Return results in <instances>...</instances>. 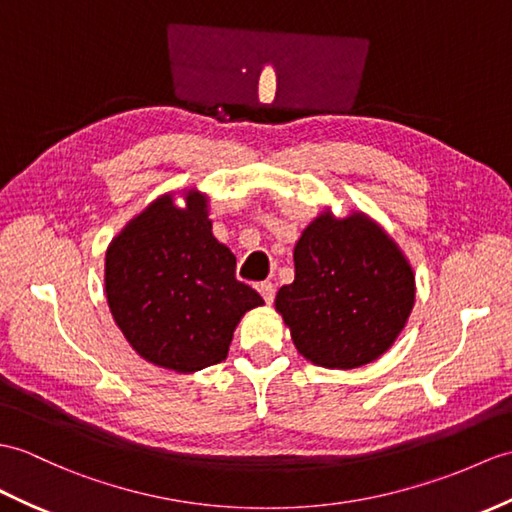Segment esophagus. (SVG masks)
<instances>
[{
    "instance_id": "1",
    "label": "esophagus",
    "mask_w": 512,
    "mask_h": 512,
    "mask_svg": "<svg viewBox=\"0 0 512 512\" xmlns=\"http://www.w3.org/2000/svg\"><path fill=\"white\" fill-rule=\"evenodd\" d=\"M257 292L264 296V301L270 305L272 301H275V292H277V288H275V283H270V281H264V283H259L257 285Z\"/></svg>"
}]
</instances>
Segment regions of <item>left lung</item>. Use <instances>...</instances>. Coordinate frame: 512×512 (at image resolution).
I'll list each match as a JSON object with an SVG mask.
<instances>
[{"label":"left lung","mask_w":512,"mask_h":512,"mask_svg":"<svg viewBox=\"0 0 512 512\" xmlns=\"http://www.w3.org/2000/svg\"><path fill=\"white\" fill-rule=\"evenodd\" d=\"M275 305L305 360L347 371L377 360L406 327L414 272L364 213L338 220L325 211L296 242L294 281Z\"/></svg>","instance_id":"8db88e82"}]
</instances>
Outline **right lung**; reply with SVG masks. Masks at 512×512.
Listing matches in <instances>:
<instances>
[{"instance_id":"obj_1","label":"right lung","mask_w":512,"mask_h":512,"mask_svg":"<svg viewBox=\"0 0 512 512\" xmlns=\"http://www.w3.org/2000/svg\"><path fill=\"white\" fill-rule=\"evenodd\" d=\"M163 196L106 251V301L141 358L194 373L229 353L240 318L264 299L235 279V255L211 233L207 196Z\"/></svg>"}]
</instances>
